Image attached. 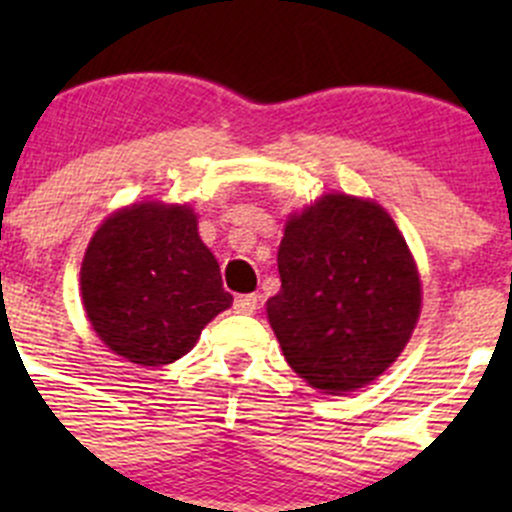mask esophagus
<instances>
[{
    "mask_svg": "<svg viewBox=\"0 0 512 512\" xmlns=\"http://www.w3.org/2000/svg\"><path fill=\"white\" fill-rule=\"evenodd\" d=\"M232 309L237 314H252L257 309V294H240V297H235Z\"/></svg>",
    "mask_w": 512,
    "mask_h": 512,
    "instance_id": "esophagus-1",
    "label": "esophagus"
}]
</instances>
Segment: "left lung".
Masks as SVG:
<instances>
[{"label":"left lung","instance_id":"obj_1","mask_svg":"<svg viewBox=\"0 0 512 512\" xmlns=\"http://www.w3.org/2000/svg\"><path fill=\"white\" fill-rule=\"evenodd\" d=\"M282 287L267 319L287 364L342 396L384 374L421 314L414 255L374 200L327 193L289 215L277 252Z\"/></svg>","mask_w":512,"mask_h":512}]
</instances>
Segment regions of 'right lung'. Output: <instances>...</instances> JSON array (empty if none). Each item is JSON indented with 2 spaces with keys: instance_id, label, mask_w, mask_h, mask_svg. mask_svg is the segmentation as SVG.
Segmentation results:
<instances>
[{
  "instance_id": "1",
  "label": "right lung",
  "mask_w": 512,
  "mask_h": 512,
  "mask_svg": "<svg viewBox=\"0 0 512 512\" xmlns=\"http://www.w3.org/2000/svg\"><path fill=\"white\" fill-rule=\"evenodd\" d=\"M81 299L98 339L141 366L188 354L232 304L198 215L165 203L128 205L103 220L81 262Z\"/></svg>"
}]
</instances>
